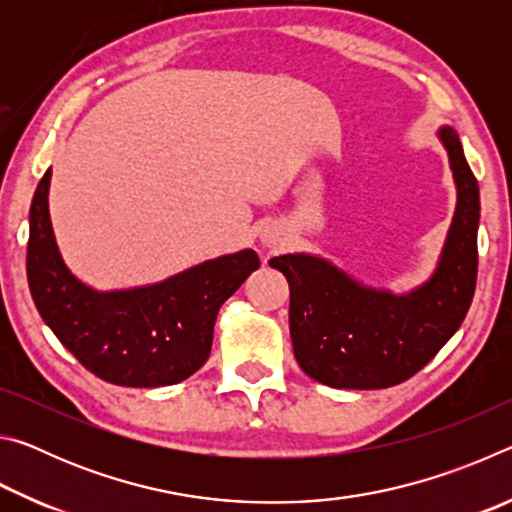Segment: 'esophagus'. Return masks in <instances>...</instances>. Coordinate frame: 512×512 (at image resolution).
I'll return each instance as SVG.
<instances>
[{"instance_id": "1", "label": "esophagus", "mask_w": 512, "mask_h": 512, "mask_svg": "<svg viewBox=\"0 0 512 512\" xmlns=\"http://www.w3.org/2000/svg\"><path fill=\"white\" fill-rule=\"evenodd\" d=\"M262 239H264V244H266V246H271V244H275V239H273V237H268V235H264Z\"/></svg>"}]
</instances>
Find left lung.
I'll use <instances>...</instances> for the list:
<instances>
[{
    "label": "left lung",
    "mask_w": 512,
    "mask_h": 512,
    "mask_svg": "<svg viewBox=\"0 0 512 512\" xmlns=\"http://www.w3.org/2000/svg\"><path fill=\"white\" fill-rule=\"evenodd\" d=\"M452 164L458 203L438 271L409 296L366 289L329 262L280 255L271 264L289 282L293 354L311 379L334 388L402 384L452 339L476 287L479 183L454 128L440 131Z\"/></svg>",
    "instance_id": "obj_1"
}]
</instances>
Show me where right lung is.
<instances>
[{"mask_svg":"<svg viewBox=\"0 0 512 512\" xmlns=\"http://www.w3.org/2000/svg\"><path fill=\"white\" fill-rule=\"evenodd\" d=\"M51 169L29 210L27 280L40 316L92 375L155 388L187 379L212 350L225 300L259 266L255 250L210 259L151 287L99 293L67 271L49 221Z\"/></svg>","mask_w":512,"mask_h":512,"instance_id":"obj_1","label":"right lung"}]
</instances>
